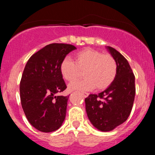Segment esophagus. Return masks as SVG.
I'll list each match as a JSON object with an SVG mask.
<instances>
[{
    "instance_id": "esophagus-1",
    "label": "esophagus",
    "mask_w": 155,
    "mask_h": 155,
    "mask_svg": "<svg viewBox=\"0 0 155 155\" xmlns=\"http://www.w3.org/2000/svg\"><path fill=\"white\" fill-rule=\"evenodd\" d=\"M81 94H82L84 97H87L88 95H89V94L87 93V92H82Z\"/></svg>"
}]
</instances>
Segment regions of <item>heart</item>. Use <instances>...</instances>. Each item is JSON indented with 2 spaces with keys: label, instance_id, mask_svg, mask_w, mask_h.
<instances>
[{
  "label": "heart",
  "instance_id": "1",
  "mask_svg": "<svg viewBox=\"0 0 155 155\" xmlns=\"http://www.w3.org/2000/svg\"><path fill=\"white\" fill-rule=\"evenodd\" d=\"M117 71L113 57L89 48L75 54L74 62L66 58L60 64V73L69 82L75 81L84 73V79L69 84L70 90L89 91L95 87L104 90L114 81Z\"/></svg>",
  "mask_w": 155,
  "mask_h": 155
}]
</instances>
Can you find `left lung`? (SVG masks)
<instances>
[{"instance_id":"obj_1","label":"left lung","mask_w":155,"mask_h":155,"mask_svg":"<svg viewBox=\"0 0 155 155\" xmlns=\"http://www.w3.org/2000/svg\"><path fill=\"white\" fill-rule=\"evenodd\" d=\"M106 49L117 63L116 77L98 95L90 94L85 98L89 120L102 132L113 130L127 120L136 95L135 76L127 60L114 48Z\"/></svg>"}]
</instances>
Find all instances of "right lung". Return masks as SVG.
<instances>
[{
	"label": "right lung",
	"instance_id": "add662e5",
	"mask_svg": "<svg viewBox=\"0 0 155 155\" xmlns=\"http://www.w3.org/2000/svg\"><path fill=\"white\" fill-rule=\"evenodd\" d=\"M76 49L71 44H51L27 62L19 87L21 104L28 122L39 131L57 130L65 120L69 96L56 95L66 89L60 64Z\"/></svg>",
	"mask_w": 155,
	"mask_h": 155
}]
</instances>
